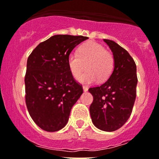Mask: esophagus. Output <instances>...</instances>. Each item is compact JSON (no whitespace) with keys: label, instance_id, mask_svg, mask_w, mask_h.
<instances>
[{"label":"esophagus","instance_id":"esophagus-1","mask_svg":"<svg viewBox=\"0 0 159 159\" xmlns=\"http://www.w3.org/2000/svg\"><path fill=\"white\" fill-rule=\"evenodd\" d=\"M83 90H84V92H87L88 90H89V88L87 87V86H83Z\"/></svg>","mask_w":159,"mask_h":159}]
</instances>
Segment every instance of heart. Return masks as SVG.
I'll return each mask as SVG.
<instances>
[{
    "label": "heart",
    "instance_id": "b5f03b06",
    "mask_svg": "<svg viewBox=\"0 0 159 159\" xmlns=\"http://www.w3.org/2000/svg\"><path fill=\"white\" fill-rule=\"evenodd\" d=\"M69 68L75 78L80 76L85 69L88 70L80 78L81 82L92 83L106 81L112 75L115 67V59L111 52L102 45L94 41L87 43L80 47L78 53H71L68 56Z\"/></svg>",
    "mask_w": 159,
    "mask_h": 159
}]
</instances>
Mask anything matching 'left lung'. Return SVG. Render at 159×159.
Wrapping results in <instances>:
<instances>
[{"instance_id":"obj_1","label":"left lung","mask_w":159,"mask_h":159,"mask_svg":"<svg viewBox=\"0 0 159 159\" xmlns=\"http://www.w3.org/2000/svg\"><path fill=\"white\" fill-rule=\"evenodd\" d=\"M111 49L115 67L107 81L89 92L93 96L91 118L97 128L115 131L120 128L131 115L137 95V67L128 52L114 41L103 39Z\"/></svg>"}]
</instances>
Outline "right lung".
Instances as JSON below:
<instances>
[{
  "label": "right lung",
  "instance_id": "right-lung-1",
  "mask_svg": "<svg viewBox=\"0 0 159 159\" xmlns=\"http://www.w3.org/2000/svg\"><path fill=\"white\" fill-rule=\"evenodd\" d=\"M87 39L55 35L40 43L29 56L25 76L26 106L34 122L46 131L65 127L72 106L83 93L67 60L73 49Z\"/></svg>",
  "mask_w": 159,
  "mask_h": 159
}]
</instances>
